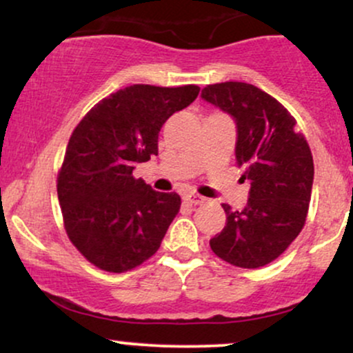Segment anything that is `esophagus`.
I'll use <instances>...</instances> for the list:
<instances>
[{"label": "esophagus", "mask_w": 353, "mask_h": 353, "mask_svg": "<svg viewBox=\"0 0 353 353\" xmlns=\"http://www.w3.org/2000/svg\"><path fill=\"white\" fill-rule=\"evenodd\" d=\"M185 201L190 204H203V203H206V198L201 196V194L188 193V194H185Z\"/></svg>", "instance_id": "34e87169"}]
</instances>
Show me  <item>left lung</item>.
<instances>
[{
	"label": "left lung",
	"mask_w": 353,
	"mask_h": 353,
	"mask_svg": "<svg viewBox=\"0 0 353 353\" xmlns=\"http://www.w3.org/2000/svg\"><path fill=\"white\" fill-rule=\"evenodd\" d=\"M201 98L236 123V163L250 185L243 210L223 204L225 225L210 245L230 265L263 267L288 249L306 223L314 180L310 145L285 106L254 85H208Z\"/></svg>",
	"instance_id": "8db88e82"
}]
</instances>
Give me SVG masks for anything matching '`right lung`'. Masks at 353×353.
<instances>
[{"label": "right lung", "mask_w": 353, "mask_h": 353, "mask_svg": "<svg viewBox=\"0 0 353 353\" xmlns=\"http://www.w3.org/2000/svg\"><path fill=\"white\" fill-rule=\"evenodd\" d=\"M199 86L132 85L99 101L73 130L59 173V203L68 237L98 268L123 273L159 250L180 211L176 193L134 178L159 154V132Z\"/></svg>", "instance_id": "1"}]
</instances>
